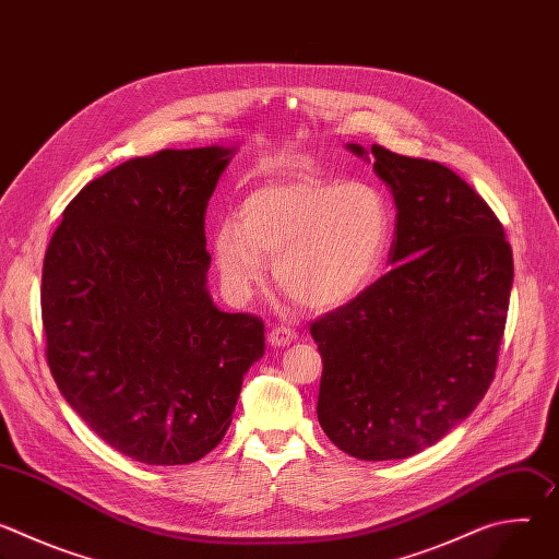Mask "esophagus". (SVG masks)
<instances>
[{
	"label": "esophagus",
	"mask_w": 559,
	"mask_h": 559,
	"mask_svg": "<svg viewBox=\"0 0 559 559\" xmlns=\"http://www.w3.org/2000/svg\"><path fill=\"white\" fill-rule=\"evenodd\" d=\"M292 341H296V334L289 328H272L267 334V343L272 347H287Z\"/></svg>",
	"instance_id": "esophagus-1"
}]
</instances>
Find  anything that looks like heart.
Returning a JSON list of instances; mask_svg holds the SVG:
<instances>
[{
  "label": "heart",
  "instance_id": "heart-1",
  "mask_svg": "<svg viewBox=\"0 0 559 559\" xmlns=\"http://www.w3.org/2000/svg\"><path fill=\"white\" fill-rule=\"evenodd\" d=\"M389 241V207L365 181L289 179L252 190L238 218L214 229V259L234 296H248L274 260L278 287L328 311L354 300L373 278Z\"/></svg>",
  "mask_w": 559,
  "mask_h": 559
}]
</instances>
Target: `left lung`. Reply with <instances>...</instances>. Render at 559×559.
I'll return each mask as SVG.
<instances>
[{
    "mask_svg": "<svg viewBox=\"0 0 559 559\" xmlns=\"http://www.w3.org/2000/svg\"><path fill=\"white\" fill-rule=\"evenodd\" d=\"M373 158L395 203L393 265L311 323L323 358L318 423L358 460H401L436 444L483 401L498 367L513 285L504 227L438 162L382 145Z\"/></svg>",
    "mask_w": 559,
    "mask_h": 559,
    "instance_id": "8db88e82",
    "label": "left lung"
}]
</instances>
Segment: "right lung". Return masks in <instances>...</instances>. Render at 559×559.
Returning a JSON list of instances; mask_svg holds the SVG:
<instances>
[{
    "label": "right lung",
    "instance_id": "1",
    "mask_svg": "<svg viewBox=\"0 0 559 559\" xmlns=\"http://www.w3.org/2000/svg\"><path fill=\"white\" fill-rule=\"evenodd\" d=\"M234 152L130 158L68 203L46 250L50 373L79 418L143 464L207 455L265 352L261 318L207 292L205 210Z\"/></svg>",
    "mask_w": 559,
    "mask_h": 559
}]
</instances>
